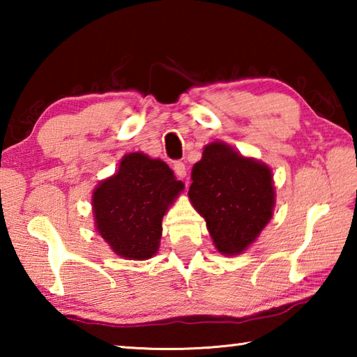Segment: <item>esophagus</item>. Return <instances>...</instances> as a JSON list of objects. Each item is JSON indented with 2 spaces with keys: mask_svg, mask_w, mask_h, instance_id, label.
Returning <instances> with one entry per match:
<instances>
[{
  "mask_svg": "<svg viewBox=\"0 0 357 357\" xmlns=\"http://www.w3.org/2000/svg\"><path fill=\"white\" fill-rule=\"evenodd\" d=\"M173 170H174V173L178 174L179 178H185V174H187V168H185V164L184 162H181V160H176L173 164Z\"/></svg>",
  "mask_w": 357,
  "mask_h": 357,
  "instance_id": "esophagus-1",
  "label": "esophagus"
}]
</instances>
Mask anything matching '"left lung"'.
<instances>
[{"instance_id":"left-lung-1","label":"left lung","mask_w":357,"mask_h":357,"mask_svg":"<svg viewBox=\"0 0 357 357\" xmlns=\"http://www.w3.org/2000/svg\"><path fill=\"white\" fill-rule=\"evenodd\" d=\"M189 197L214 239L217 250L238 255L273 217V174L225 143H211L193 165Z\"/></svg>"}]
</instances>
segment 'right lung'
Masks as SVG:
<instances>
[{"mask_svg": "<svg viewBox=\"0 0 357 357\" xmlns=\"http://www.w3.org/2000/svg\"><path fill=\"white\" fill-rule=\"evenodd\" d=\"M183 187L165 162L142 153L124 155L118 173L94 190L98 231L118 255L151 258L159 249L162 217Z\"/></svg>", "mask_w": 357, "mask_h": 357, "instance_id": "obj_1", "label": "right lung"}]
</instances>
